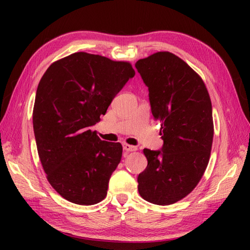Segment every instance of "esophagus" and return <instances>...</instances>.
Listing matches in <instances>:
<instances>
[{
	"label": "esophagus",
	"instance_id": "34e87169",
	"mask_svg": "<svg viewBox=\"0 0 250 250\" xmlns=\"http://www.w3.org/2000/svg\"><path fill=\"white\" fill-rule=\"evenodd\" d=\"M124 146H125V147H128V149H131V147H134V146H135L134 143H132V142H126L125 140L124 141Z\"/></svg>",
	"mask_w": 250,
	"mask_h": 250
}]
</instances>
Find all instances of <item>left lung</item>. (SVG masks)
I'll return each instance as SVG.
<instances>
[{
    "label": "left lung",
    "instance_id": "left-lung-1",
    "mask_svg": "<svg viewBox=\"0 0 250 250\" xmlns=\"http://www.w3.org/2000/svg\"><path fill=\"white\" fill-rule=\"evenodd\" d=\"M133 76L128 62L79 52L53 62L42 77L34 134L46 177L65 200L94 205L107 196L122 146L116 135L98 134L91 126Z\"/></svg>",
    "mask_w": 250,
    "mask_h": 250
}]
</instances>
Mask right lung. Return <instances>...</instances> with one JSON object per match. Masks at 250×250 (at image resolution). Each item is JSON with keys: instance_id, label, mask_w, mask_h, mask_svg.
<instances>
[{"instance_id": "right-lung-1", "label": "right lung", "mask_w": 250, "mask_h": 250, "mask_svg": "<svg viewBox=\"0 0 250 250\" xmlns=\"http://www.w3.org/2000/svg\"><path fill=\"white\" fill-rule=\"evenodd\" d=\"M135 68L149 87L152 115L161 122L162 149L149 151L138 176L140 196L171 205L188 195L208 164L214 137L211 103L198 75L170 52L140 59Z\"/></svg>"}]
</instances>
